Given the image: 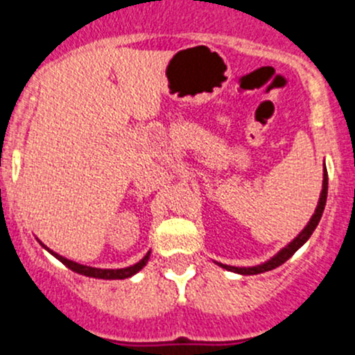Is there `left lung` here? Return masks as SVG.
Instances as JSON below:
<instances>
[{
    "mask_svg": "<svg viewBox=\"0 0 355 355\" xmlns=\"http://www.w3.org/2000/svg\"><path fill=\"white\" fill-rule=\"evenodd\" d=\"M326 198H328V171L324 170L321 198H319V202H318V208H315V213H314V215H312L311 222L307 223V227H305V229L302 230V232L298 234V236L295 237V239L291 241V243L288 244L286 248H283V250H281L279 253L276 254V257L270 258L269 261H265V263H261V265H257V267H232V265H223V263H218V265H220V267H223V269L230 270V272L243 274V276H253V274L267 272V270H272V269H276V267H279V265H283L284 261H286L288 258L293 257L295 251H297L300 246H304V244L307 243L309 237L312 236V232H314L315 227H318L319 220H321L322 211H324Z\"/></svg>",
    "mask_w": 355,
    "mask_h": 355,
    "instance_id": "8db88e82",
    "label": "left lung"
}]
</instances>
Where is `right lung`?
<instances>
[{
  "instance_id": "right-lung-1",
  "label": "right lung",
  "mask_w": 355,
  "mask_h": 355,
  "mask_svg": "<svg viewBox=\"0 0 355 355\" xmlns=\"http://www.w3.org/2000/svg\"><path fill=\"white\" fill-rule=\"evenodd\" d=\"M41 246H43L44 250H48L44 244H41ZM48 251H50V253L53 254L57 260H60L65 267H69L71 270H74V272L81 274V276L97 277V279H126V277H132L133 274H137L140 269H144V265L147 263V260H149V257H150V251H149V253H147L142 260L137 261V263L132 265V267H126V269H95V267H88V265H81V263H76V261H72V260H67V258L60 257V254L55 253V251H51V250H48Z\"/></svg>"
}]
</instances>
